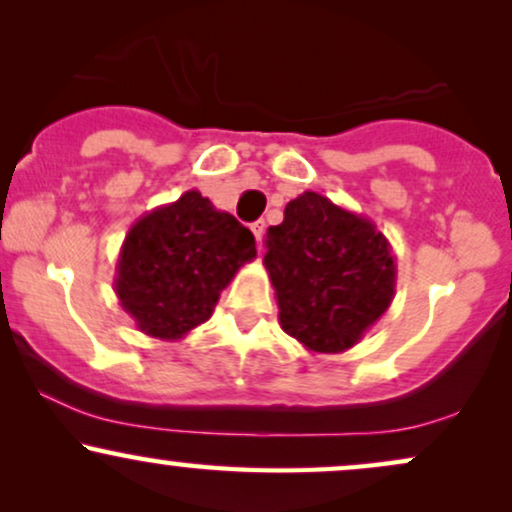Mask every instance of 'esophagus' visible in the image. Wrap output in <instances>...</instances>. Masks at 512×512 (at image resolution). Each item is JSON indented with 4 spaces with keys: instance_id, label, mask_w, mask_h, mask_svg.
<instances>
[{
    "instance_id": "obj_1",
    "label": "esophagus",
    "mask_w": 512,
    "mask_h": 512,
    "mask_svg": "<svg viewBox=\"0 0 512 512\" xmlns=\"http://www.w3.org/2000/svg\"><path fill=\"white\" fill-rule=\"evenodd\" d=\"M252 233H255V240H257V248H262V240H264V231H267V224L264 221H255V224L250 226Z\"/></svg>"
}]
</instances>
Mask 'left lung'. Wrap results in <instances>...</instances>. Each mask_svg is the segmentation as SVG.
I'll return each instance as SVG.
<instances>
[{
    "label": "left lung",
    "mask_w": 512,
    "mask_h": 512,
    "mask_svg": "<svg viewBox=\"0 0 512 512\" xmlns=\"http://www.w3.org/2000/svg\"><path fill=\"white\" fill-rule=\"evenodd\" d=\"M279 324L312 353H346L389 310L396 255L372 219L305 190L267 229Z\"/></svg>",
    "instance_id": "obj_1"
}]
</instances>
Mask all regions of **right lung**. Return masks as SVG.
Returning a JSON list of instances; mask_svg holds the SVG:
<instances>
[{"label": "right lung", "instance_id": "right-lung-1", "mask_svg": "<svg viewBox=\"0 0 512 512\" xmlns=\"http://www.w3.org/2000/svg\"><path fill=\"white\" fill-rule=\"evenodd\" d=\"M255 257L250 229L188 190L128 229L114 293L145 336L178 341L212 317L221 291Z\"/></svg>", "mask_w": 512, "mask_h": 512}]
</instances>
